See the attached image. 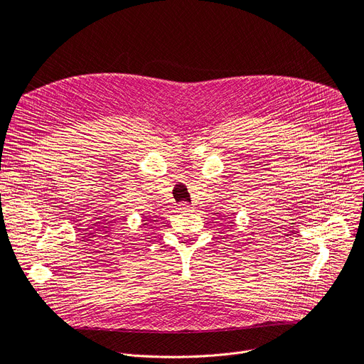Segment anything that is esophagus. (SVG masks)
<instances>
[{"label":"esophagus","instance_id":"1","mask_svg":"<svg viewBox=\"0 0 364 364\" xmlns=\"http://www.w3.org/2000/svg\"><path fill=\"white\" fill-rule=\"evenodd\" d=\"M178 209H180L181 212H190V209H191V205H190L188 203L183 201V203H180V204H178Z\"/></svg>","mask_w":364,"mask_h":364}]
</instances>
